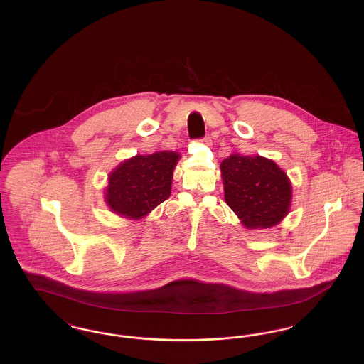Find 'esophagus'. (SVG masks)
<instances>
[{"label":"esophagus","mask_w":364,"mask_h":364,"mask_svg":"<svg viewBox=\"0 0 364 364\" xmlns=\"http://www.w3.org/2000/svg\"><path fill=\"white\" fill-rule=\"evenodd\" d=\"M202 141H203L205 144H211V138H210V136H205V138L202 139Z\"/></svg>","instance_id":"1"}]
</instances>
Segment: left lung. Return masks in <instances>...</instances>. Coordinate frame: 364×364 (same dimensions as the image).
<instances>
[{
    "label": "left lung",
    "mask_w": 364,
    "mask_h": 364,
    "mask_svg": "<svg viewBox=\"0 0 364 364\" xmlns=\"http://www.w3.org/2000/svg\"><path fill=\"white\" fill-rule=\"evenodd\" d=\"M225 202L247 229H267L288 215L292 184L273 159L233 153L221 165Z\"/></svg>",
    "instance_id": "left-lung-1"
}]
</instances>
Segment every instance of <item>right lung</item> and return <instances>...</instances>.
<instances>
[{
	"label": "right lung",
	"mask_w": 364,
	"mask_h": 364,
	"mask_svg": "<svg viewBox=\"0 0 364 364\" xmlns=\"http://www.w3.org/2000/svg\"><path fill=\"white\" fill-rule=\"evenodd\" d=\"M180 154L156 151L131 156L107 176L105 202L114 214L141 220L171 196L172 180Z\"/></svg>",
	"instance_id": "1"
}]
</instances>
